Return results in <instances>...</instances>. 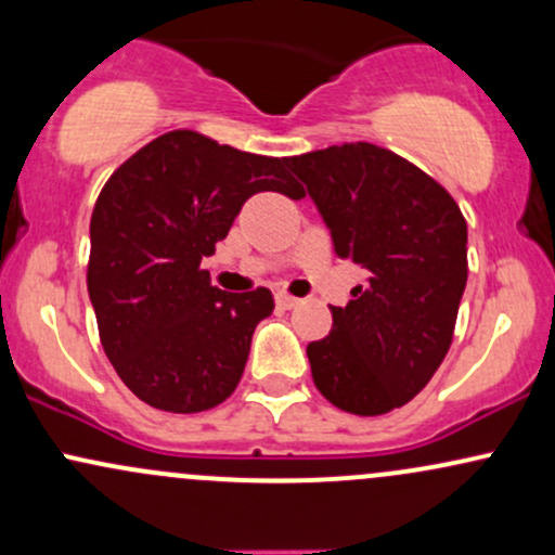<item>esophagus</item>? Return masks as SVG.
<instances>
[{
  "mask_svg": "<svg viewBox=\"0 0 555 555\" xmlns=\"http://www.w3.org/2000/svg\"><path fill=\"white\" fill-rule=\"evenodd\" d=\"M276 305H279V308H284V310H292V308H297L299 299L292 297V295H284V292H282V295H276Z\"/></svg>",
  "mask_w": 555,
  "mask_h": 555,
  "instance_id": "obj_1",
  "label": "esophagus"
}]
</instances>
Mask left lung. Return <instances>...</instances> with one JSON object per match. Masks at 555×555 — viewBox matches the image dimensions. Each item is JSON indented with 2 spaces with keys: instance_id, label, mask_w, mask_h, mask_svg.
Segmentation results:
<instances>
[{
  "instance_id": "left-lung-1",
  "label": "left lung",
  "mask_w": 555,
  "mask_h": 555,
  "mask_svg": "<svg viewBox=\"0 0 555 555\" xmlns=\"http://www.w3.org/2000/svg\"><path fill=\"white\" fill-rule=\"evenodd\" d=\"M331 229L334 253L365 269L326 339L308 344L318 391L352 415H386L438 371L467 284V221L406 158L373 143L286 158Z\"/></svg>"
}]
</instances>
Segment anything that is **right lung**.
Masks as SVG:
<instances>
[{
    "label": "right lung",
    "instance_id": "right-lung-1",
    "mask_svg": "<svg viewBox=\"0 0 555 555\" xmlns=\"http://www.w3.org/2000/svg\"><path fill=\"white\" fill-rule=\"evenodd\" d=\"M263 190L305 197L286 158L245 154L195 130L151 140L101 190L88 295L106 358L145 404L193 415L237 388L273 295L266 286L221 292L201 260Z\"/></svg>",
    "mask_w": 555,
    "mask_h": 555
}]
</instances>
